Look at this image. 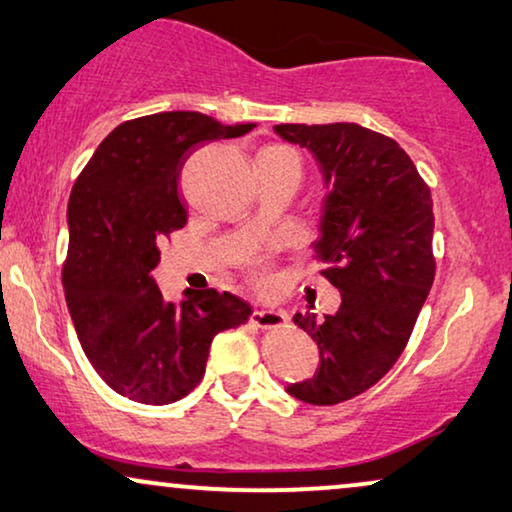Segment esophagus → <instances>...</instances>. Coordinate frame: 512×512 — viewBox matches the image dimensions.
<instances>
[{"label": "esophagus", "mask_w": 512, "mask_h": 512, "mask_svg": "<svg viewBox=\"0 0 512 512\" xmlns=\"http://www.w3.org/2000/svg\"><path fill=\"white\" fill-rule=\"evenodd\" d=\"M250 320L259 329H278L287 325V315L283 311H264V308L250 315Z\"/></svg>", "instance_id": "1"}]
</instances>
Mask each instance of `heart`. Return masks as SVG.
<instances>
[{
	"instance_id": "b5f03b06",
	"label": "heart",
	"mask_w": 512,
	"mask_h": 512,
	"mask_svg": "<svg viewBox=\"0 0 512 512\" xmlns=\"http://www.w3.org/2000/svg\"><path fill=\"white\" fill-rule=\"evenodd\" d=\"M283 150H287V148H283ZM290 153H292V150H290ZM250 273H253L255 283L259 287H264V290H266V287L273 285V273H271L269 262H266V257L250 259Z\"/></svg>"
}]
</instances>
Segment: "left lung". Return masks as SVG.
<instances>
[{"mask_svg":"<svg viewBox=\"0 0 512 512\" xmlns=\"http://www.w3.org/2000/svg\"><path fill=\"white\" fill-rule=\"evenodd\" d=\"M285 141L308 148L329 192L315 257L341 292V308L294 325L320 348L313 378L287 392L334 406L378 383L401 357L434 283V201L397 141L355 122L276 125Z\"/></svg>","mask_w":512,"mask_h":512,"instance_id":"1","label":"left lung"}]
</instances>
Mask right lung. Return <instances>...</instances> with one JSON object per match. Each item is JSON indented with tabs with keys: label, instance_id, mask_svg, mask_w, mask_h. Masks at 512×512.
Returning <instances> with one entry per match:
<instances>
[{
	"label": "right lung",
	"instance_id": "1",
	"mask_svg": "<svg viewBox=\"0 0 512 512\" xmlns=\"http://www.w3.org/2000/svg\"><path fill=\"white\" fill-rule=\"evenodd\" d=\"M255 125L197 111L122 122L99 143L69 197L62 285L85 357L122 397L164 406L204 378L215 334L248 322V301L213 287L164 301L153 271L160 243L187 222L178 176L187 157Z\"/></svg>",
	"mask_w": 512,
	"mask_h": 512
}]
</instances>
